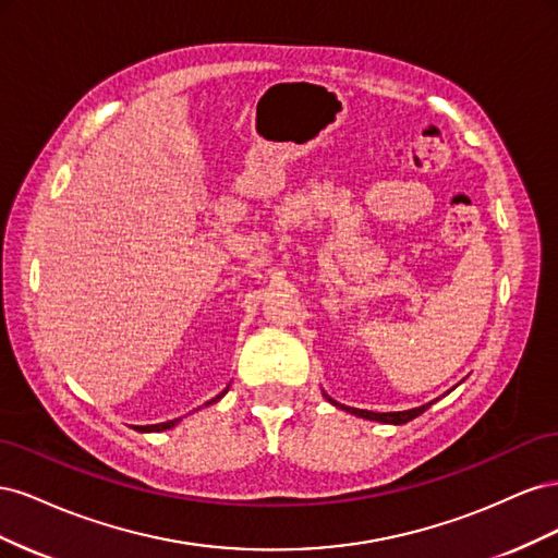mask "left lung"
Listing matches in <instances>:
<instances>
[{"label": "left lung", "instance_id": "obj_1", "mask_svg": "<svg viewBox=\"0 0 558 558\" xmlns=\"http://www.w3.org/2000/svg\"><path fill=\"white\" fill-rule=\"evenodd\" d=\"M326 396V393H324ZM328 398V396H326ZM328 402H332L335 408H342V410H347V412H351V414H356V416H361V418H369V421H381V424H396V426H400V424H408V421H412V418H416L418 414H424L433 402H428V404H421V408H414V410H404V412H367V410H356V408H344V404H337L332 398H328Z\"/></svg>", "mask_w": 558, "mask_h": 558}]
</instances>
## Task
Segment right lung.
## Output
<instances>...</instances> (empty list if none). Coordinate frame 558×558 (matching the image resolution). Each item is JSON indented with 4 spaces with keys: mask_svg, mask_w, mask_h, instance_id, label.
Returning a JSON list of instances; mask_svg holds the SVG:
<instances>
[{
    "mask_svg": "<svg viewBox=\"0 0 558 558\" xmlns=\"http://www.w3.org/2000/svg\"><path fill=\"white\" fill-rule=\"evenodd\" d=\"M230 388V386H228ZM228 388H226V391L223 393H218L214 400H209L207 404H211V402H218V400H221L226 393H228ZM179 421L181 418H174V421H165V424H156V426H140L137 430H142V433H158V430H167V428H174L177 424H179Z\"/></svg>",
    "mask_w": 558,
    "mask_h": 558,
    "instance_id": "right-lung-1",
    "label": "right lung"
}]
</instances>
